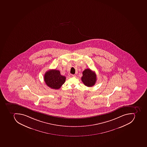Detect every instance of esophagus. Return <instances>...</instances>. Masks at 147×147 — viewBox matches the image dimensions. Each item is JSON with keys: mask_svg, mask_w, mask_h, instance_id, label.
Masks as SVG:
<instances>
[{"mask_svg": "<svg viewBox=\"0 0 147 147\" xmlns=\"http://www.w3.org/2000/svg\"><path fill=\"white\" fill-rule=\"evenodd\" d=\"M75 75H72V74H70V75H69V77H75Z\"/></svg>", "mask_w": 147, "mask_h": 147, "instance_id": "34e87169", "label": "esophagus"}]
</instances>
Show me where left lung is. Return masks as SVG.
Instances as JSON below:
<instances>
[{
  "instance_id": "left-lung-1",
  "label": "left lung",
  "mask_w": 147,
  "mask_h": 147,
  "mask_svg": "<svg viewBox=\"0 0 147 147\" xmlns=\"http://www.w3.org/2000/svg\"><path fill=\"white\" fill-rule=\"evenodd\" d=\"M81 79L85 86L92 87L95 85L96 81V76L95 72L90 69H86L83 71Z\"/></svg>"
}]
</instances>
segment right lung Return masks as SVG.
I'll return each instance as SVG.
<instances>
[{
  "label": "right lung",
  "mask_w": 147,
  "mask_h": 147,
  "mask_svg": "<svg viewBox=\"0 0 147 147\" xmlns=\"http://www.w3.org/2000/svg\"><path fill=\"white\" fill-rule=\"evenodd\" d=\"M65 76L61 75L58 70H50L45 74L44 81L48 86L54 89L61 88L65 81Z\"/></svg>",
  "instance_id": "add662e5"
}]
</instances>
